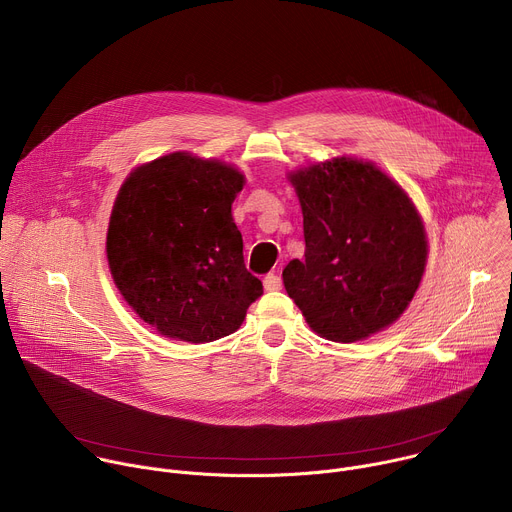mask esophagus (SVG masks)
Segmentation results:
<instances>
[{"label":"esophagus","instance_id":"34e87169","mask_svg":"<svg viewBox=\"0 0 512 512\" xmlns=\"http://www.w3.org/2000/svg\"><path fill=\"white\" fill-rule=\"evenodd\" d=\"M263 285L267 291H277V289H281V277L277 273H267L263 277Z\"/></svg>","mask_w":512,"mask_h":512}]
</instances>
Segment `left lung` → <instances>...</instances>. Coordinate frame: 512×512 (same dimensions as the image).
Returning <instances> with one entry per match:
<instances>
[{"instance_id": "obj_1", "label": "left lung", "mask_w": 512, "mask_h": 512, "mask_svg": "<svg viewBox=\"0 0 512 512\" xmlns=\"http://www.w3.org/2000/svg\"><path fill=\"white\" fill-rule=\"evenodd\" d=\"M304 214V261L283 269L310 328L354 342L393 324L413 300L427 239L403 188L371 162L334 158L289 176Z\"/></svg>"}]
</instances>
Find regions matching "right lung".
Instances as JSON below:
<instances>
[{
  "instance_id": "right-lung-1",
  "label": "right lung",
  "mask_w": 512,
  "mask_h": 512,
  "mask_svg": "<svg viewBox=\"0 0 512 512\" xmlns=\"http://www.w3.org/2000/svg\"><path fill=\"white\" fill-rule=\"evenodd\" d=\"M243 174L184 152L133 170L113 204L107 259L133 312L192 344L233 334L263 294L231 204Z\"/></svg>"
}]
</instances>
